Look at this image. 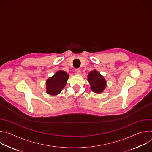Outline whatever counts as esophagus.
<instances>
[{
  "label": "esophagus",
  "mask_w": 152,
  "mask_h": 152,
  "mask_svg": "<svg viewBox=\"0 0 152 152\" xmlns=\"http://www.w3.org/2000/svg\"><path fill=\"white\" fill-rule=\"evenodd\" d=\"M75 73H76V74H77V75H79V74H80V69H75Z\"/></svg>",
  "instance_id": "obj_1"
}]
</instances>
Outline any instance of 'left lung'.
Segmentation results:
<instances>
[{"label":"left lung","mask_w":152,"mask_h":152,"mask_svg":"<svg viewBox=\"0 0 152 152\" xmlns=\"http://www.w3.org/2000/svg\"><path fill=\"white\" fill-rule=\"evenodd\" d=\"M88 80L90 83L91 90L95 93H100L106 87L105 79L96 70H93L89 73Z\"/></svg>","instance_id":"1"}]
</instances>
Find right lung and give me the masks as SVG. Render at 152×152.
<instances>
[{
  "instance_id": "add662e5",
  "label": "right lung",
  "mask_w": 152,
  "mask_h": 152,
  "mask_svg": "<svg viewBox=\"0 0 152 152\" xmlns=\"http://www.w3.org/2000/svg\"><path fill=\"white\" fill-rule=\"evenodd\" d=\"M69 75L64 71L57 72L46 81V91L50 95L58 94L66 86Z\"/></svg>"
}]
</instances>
